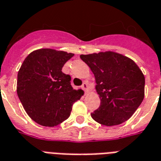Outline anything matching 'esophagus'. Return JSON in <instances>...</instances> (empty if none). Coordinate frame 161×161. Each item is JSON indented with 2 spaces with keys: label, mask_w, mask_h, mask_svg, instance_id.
<instances>
[{
  "label": "esophagus",
  "mask_w": 161,
  "mask_h": 161,
  "mask_svg": "<svg viewBox=\"0 0 161 161\" xmlns=\"http://www.w3.org/2000/svg\"><path fill=\"white\" fill-rule=\"evenodd\" d=\"M81 87H82V89L85 91V93H88V90H89V85H88V83H87V82H83Z\"/></svg>",
  "instance_id": "1"
}]
</instances>
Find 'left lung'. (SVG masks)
<instances>
[{
	"label": "left lung",
	"instance_id": "obj_1",
	"mask_svg": "<svg viewBox=\"0 0 161 161\" xmlns=\"http://www.w3.org/2000/svg\"><path fill=\"white\" fill-rule=\"evenodd\" d=\"M80 58L94 73L100 99L92 118L109 127L128 120L144 98L145 78L138 65L112 51L81 55Z\"/></svg>",
	"mask_w": 161,
	"mask_h": 161
}]
</instances>
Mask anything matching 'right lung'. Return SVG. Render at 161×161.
Listing matches in <instances>:
<instances>
[{"label":"right lung","mask_w":161,"mask_h":161,"mask_svg":"<svg viewBox=\"0 0 161 161\" xmlns=\"http://www.w3.org/2000/svg\"><path fill=\"white\" fill-rule=\"evenodd\" d=\"M74 54L40 49L29 54L18 73L17 93L27 114L38 124L57 126L70 116L81 90L71 85L61 69Z\"/></svg>","instance_id":"obj_1"}]
</instances>
